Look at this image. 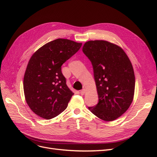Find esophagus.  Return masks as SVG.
<instances>
[{"instance_id": "obj_1", "label": "esophagus", "mask_w": 157, "mask_h": 157, "mask_svg": "<svg viewBox=\"0 0 157 157\" xmlns=\"http://www.w3.org/2000/svg\"><path fill=\"white\" fill-rule=\"evenodd\" d=\"M80 94H81V95H84L85 93H86V90H85V89H82V90H81V91H80Z\"/></svg>"}]
</instances>
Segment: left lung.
Returning a JSON list of instances; mask_svg holds the SVG:
<instances>
[{
    "mask_svg": "<svg viewBox=\"0 0 157 157\" xmlns=\"http://www.w3.org/2000/svg\"><path fill=\"white\" fill-rule=\"evenodd\" d=\"M82 51L92 62L99 98L98 105L89 110L103 121H115L134 99L135 75L131 61L121 46L106 40L88 41Z\"/></svg>",
    "mask_w": 157,
    "mask_h": 157,
    "instance_id": "left-lung-1",
    "label": "left lung"
}]
</instances>
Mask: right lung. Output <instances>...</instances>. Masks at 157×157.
<instances>
[{"label": "right lung", "instance_id": "1", "mask_svg": "<svg viewBox=\"0 0 157 157\" xmlns=\"http://www.w3.org/2000/svg\"><path fill=\"white\" fill-rule=\"evenodd\" d=\"M82 43L58 39L48 42L32 55L23 77L27 105L45 119L58 116L67 108L74 93L66 84L61 65L77 52Z\"/></svg>", "mask_w": 157, "mask_h": 157}]
</instances>
